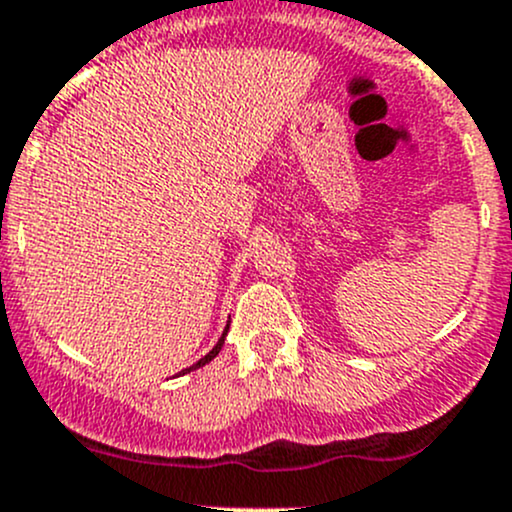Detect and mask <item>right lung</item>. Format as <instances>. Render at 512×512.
<instances>
[{"instance_id": "right-lung-1", "label": "right lung", "mask_w": 512, "mask_h": 512, "mask_svg": "<svg viewBox=\"0 0 512 512\" xmlns=\"http://www.w3.org/2000/svg\"><path fill=\"white\" fill-rule=\"evenodd\" d=\"M227 329H230V327H225L223 337H220V339H218V344H215V347H213V349H210V352H208V354H205V356H203V359H200V361H195V364H193V366H188V369H183V371H180V374H188V371H193V369H200V366H205V364H208V361H213V359H215V356H218V354H220V349H223V344H225V337H227Z\"/></svg>"}]
</instances>
